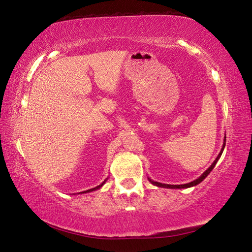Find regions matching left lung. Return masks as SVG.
Segmentation results:
<instances>
[{
  "mask_svg": "<svg viewBox=\"0 0 252 252\" xmlns=\"http://www.w3.org/2000/svg\"><path fill=\"white\" fill-rule=\"evenodd\" d=\"M225 144H226V140H224V146H222V148H221V151L220 153V155L217 156V158H216V160L214 161V162L212 163V165L210 168H208L205 172H204L200 178L198 179H196V180H194L193 182H189V183H187V184H181V185H170V184H162V183H159V182H155V181H151V180H149V181L153 183V184H155V185H157V187H161V188H168V189H187V188H189V187H194V185H196V184H198V183H201L204 179H205L208 174H210V172L211 171L214 169V167H215V164L217 163V161H218V159L220 158V156H221V154H222V150H224V148H225Z\"/></svg>",
  "mask_w": 252,
  "mask_h": 252,
  "instance_id": "1",
  "label": "left lung"
}]
</instances>
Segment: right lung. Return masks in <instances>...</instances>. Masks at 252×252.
Returning a JSON list of instances; mask_svg holds the SVG:
<instances>
[{
  "label": "right lung",
  "instance_id": "add662e5",
  "mask_svg": "<svg viewBox=\"0 0 252 252\" xmlns=\"http://www.w3.org/2000/svg\"><path fill=\"white\" fill-rule=\"evenodd\" d=\"M104 182H105V181H104ZM104 182H103L102 184H99V185H98V187H96V188H93V189H88V191H84V192H82V193H88V192H92V191H95V189H99V188H101V187H102V185L104 184Z\"/></svg>",
  "mask_w": 252,
  "mask_h": 252
}]
</instances>
